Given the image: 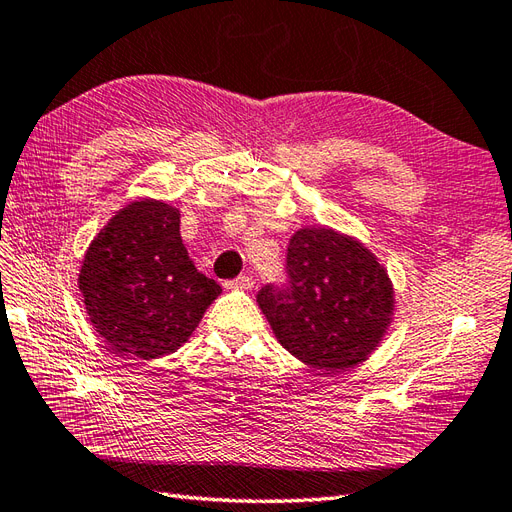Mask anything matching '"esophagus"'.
I'll use <instances>...</instances> for the list:
<instances>
[{
    "label": "esophagus",
    "mask_w": 512,
    "mask_h": 512,
    "mask_svg": "<svg viewBox=\"0 0 512 512\" xmlns=\"http://www.w3.org/2000/svg\"><path fill=\"white\" fill-rule=\"evenodd\" d=\"M229 285L231 287H238V290H251V287L255 285V279L253 277H246V274H244V277H238L235 281H231Z\"/></svg>",
    "instance_id": "34e87169"
}]
</instances>
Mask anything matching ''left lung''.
Listing matches in <instances>:
<instances>
[{"instance_id": "left-lung-1", "label": "left lung", "mask_w": 512, "mask_h": 512, "mask_svg": "<svg viewBox=\"0 0 512 512\" xmlns=\"http://www.w3.org/2000/svg\"><path fill=\"white\" fill-rule=\"evenodd\" d=\"M259 309L296 359L335 374L363 363L393 320V285L368 246L329 227L298 229L287 285L261 287Z\"/></svg>"}]
</instances>
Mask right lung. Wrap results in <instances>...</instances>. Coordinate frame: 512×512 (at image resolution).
<instances>
[{
  "mask_svg": "<svg viewBox=\"0 0 512 512\" xmlns=\"http://www.w3.org/2000/svg\"><path fill=\"white\" fill-rule=\"evenodd\" d=\"M179 216L164 201L140 199L119 209L88 246L77 285L90 324L114 355H170L222 292L194 268Z\"/></svg>",
  "mask_w": 512,
  "mask_h": 512,
  "instance_id": "1",
  "label": "right lung"
}]
</instances>
